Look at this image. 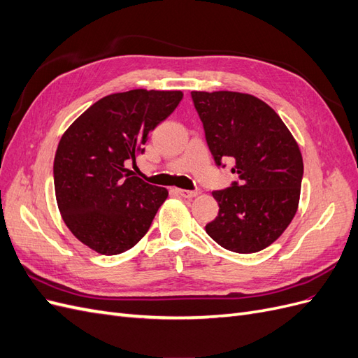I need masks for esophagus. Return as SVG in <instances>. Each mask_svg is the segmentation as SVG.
<instances>
[{
    "label": "esophagus",
    "mask_w": 358,
    "mask_h": 358,
    "mask_svg": "<svg viewBox=\"0 0 358 358\" xmlns=\"http://www.w3.org/2000/svg\"><path fill=\"white\" fill-rule=\"evenodd\" d=\"M178 191V194L180 197H183V199H192V197H196L197 196V191H189V189H176Z\"/></svg>",
    "instance_id": "1"
}]
</instances>
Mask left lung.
Returning a JSON list of instances; mask_svg holds the SVG:
<instances>
[{
	"label": "left lung",
	"instance_id": "1",
	"mask_svg": "<svg viewBox=\"0 0 358 358\" xmlns=\"http://www.w3.org/2000/svg\"><path fill=\"white\" fill-rule=\"evenodd\" d=\"M216 166L234 161L237 182L213 191L220 212L206 225L212 239L239 254L272 245L294 218L303 158L279 115L259 99L231 91H192Z\"/></svg>",
	"mask_w": 358,
	"mask_h": 358
}]
</instances>
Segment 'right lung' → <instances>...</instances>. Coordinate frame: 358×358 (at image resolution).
I'll return each mask as SVG.
<instances>
[{
    "label": "right lung",
    "instance_id": "obj_1",
    "mask_svg": "<svg viewBox=\"0 0 358 358\" xmlns=\"http://www.w3.org/2000/svg\"><path fill=\"white\" fill-rule=\"evenodd\" d=\"M180 91L133 90L103 96L62 134L53 161L58 209L69 230L103 255L131 249L169 191L131 176L148 134L173 113Z\"/></svg>",
    "mask_w": 358,
    "mask_h": 358
}]
</instances>
